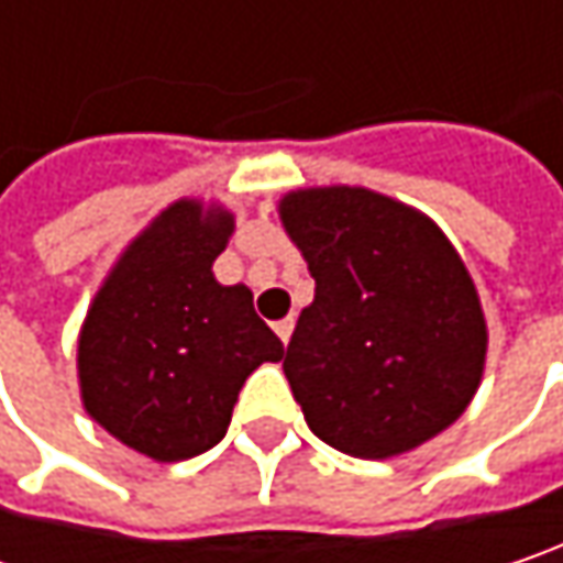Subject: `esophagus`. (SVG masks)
<instances>
[{
	"label": "esophagus",
	"instance_id": "1",
	"mask_svg": "<svg viewBox=\"0 0 563 563\" xmlns=\"http://www.w3.org/2000/svg\"><path fill=\"white\" fill-rule=\"evenodd\" d=\"M291 330H295V320L291 317H285V320H278L275 323V333H278V340L288 345V340H291Z\"/></svg>",
	"mask_w": 563,
	"mask_h": 563
}]
</instances>
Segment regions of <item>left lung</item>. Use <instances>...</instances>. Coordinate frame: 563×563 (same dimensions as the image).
Returning <instances> with one entry per match:
<instances>
[{
	"label": "left lung",
	"instance_id": "obj_1",
	"mask_svg": "<svg viewBox=\"0 0 563 563\" xmlns=\"http://www.w3.org/2000/svg\"><path fill=\"white\" fill-rule=\"evenodd\" d=\"M278 218L317 282L285 352L310 432L394 459L449 429L484 378L487 320L439 223L362 185L288 191Z\"/></svg>",
	"mask_w": 563,
	"mask_h": 563
}]
</instances>
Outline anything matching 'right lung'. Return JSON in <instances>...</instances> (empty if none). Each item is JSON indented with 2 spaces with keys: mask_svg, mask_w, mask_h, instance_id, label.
Masks as SVG:
<instances>
[{
  "mask_svg": "<svg viewBox=\"0 0 563 563\" xmlns=\"http://www.w3.org/2000/svg\"><path fill=\"white\" fill-rule=\"evenodd\" d=\"M230 233L233 211L218 201H173L124 246L82 320V407L153 462L218 445L243 382L285 352L253 291L211 272Z\"/></svg>",
  "mask_w": 563,
  "mask_h": 563,
  "instance_id": "obj_1",
  "label": "right lung"
}]
</instances>
